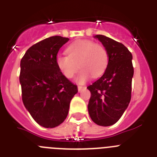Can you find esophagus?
I'll return each instance as SVG.
<instances>
[{"label": "esophagus", "mask_w": 157, "mask_h": 157, "mask_svg": "<svg viewBox=\"0 0 157 157\" xmlns=\"http://www.w3.org/2000/svg\"><path fill=\"white\" fill-rule=\"evenodd\" d=\"M86 86H78V92H82L83 90H85Z\"/></svg>", "instance_id": "34e87169"}]
</instances>
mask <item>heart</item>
Returning a JSON list of instances; mask_svg holds the SVG:
<instances>
[{
  "label": "heart",
  "mask_w": 157,
  "mask_h": 157,
  "mask_svg": "<svg viewBox=\"0 0 157 157\" xmlns=\"http://www.w3.org/2000/svg\"><path fill=\"white\" fill-rule=\"evenodd\" d=\"M68 56L59 54L56 56L58 69L67 78L74 77L81 69L76 81L84 83L90 76L96 78L104 74L109 64V54L103 45L90 40H79L69 45Z\"/></svg>",
  "instance_id": "b5f03b06"
}]
</instances>
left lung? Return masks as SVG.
I'll use <instances>...</instances> for the list:
<instances>
[{
    "mask_svg": "<svg viewBox=\"0 0 157 157\" xmlns=\"http://www.w3.org/2000/svg\"><path fill=\"white\" fill-rule=\"evenodd\" d=\"M95 37L106 48L109 64L103 75L87 87L91 93L88 111L96 124L108 127L120 120L131 99L132 54L125 45L110 37L101 34Z\"/></svg>",
    "mask_w": 157,
    "mask_h": 157,
    "instance_id": "left-lung-1",
    "label": "left lung"
}]
</instances>
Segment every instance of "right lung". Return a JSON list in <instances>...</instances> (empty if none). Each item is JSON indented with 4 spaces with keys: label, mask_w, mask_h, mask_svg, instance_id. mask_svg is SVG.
I'll return each mask as SVG.
<instances>
[{
    "label": "right lung",
    "mask_w": 157,
    "mask_h": 157,
    "mask_svg": "<svg viewBox=\"0 0 157 157\" xmlns=\"http://www.w3.org/2000/svg\"><path fill=\"white\" fill-rule=\"evenodd\" d=\"M69 38L52 36L27 49L20 62L22 100L30 116L41 127L53 128L67 116L78 88L56 66L59 48Z\"/></svg>",
    "instance_id": "obj_1"
}]
</instances>
